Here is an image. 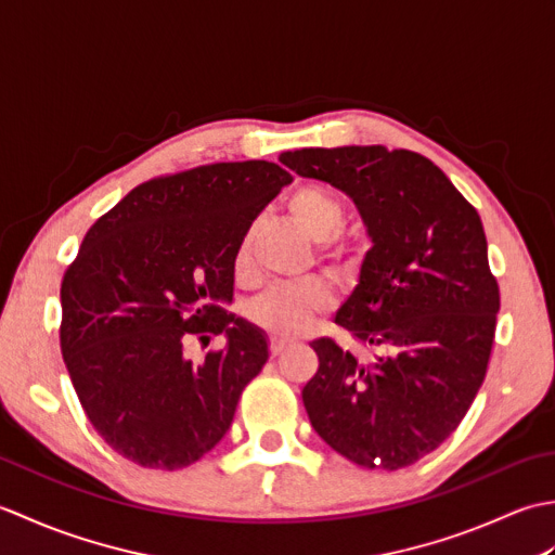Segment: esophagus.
<instances>
[{
  "instance_id": "esophagus-1",
  "label": "esophagus",
  "mask_w": 555,
  "mask_h": 555,
  "mask_svg": "<svg viewBox=\"0 0 555 555\" xmlns=\"http://www.w3.org/2000/svg\"><path fill=\"white\" fill-rule=\"evenodd\" d=\"M288 348V340H284V338H279V336H271V340H269V350H271V358H276V356H281V352H284Z\"/></svg>"
}]
</instances>
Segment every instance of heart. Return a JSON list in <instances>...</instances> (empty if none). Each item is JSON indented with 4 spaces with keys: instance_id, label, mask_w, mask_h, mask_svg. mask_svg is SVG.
<instances>
[{
    "instance_id": "b5f03b06",
    "label": "heart",
    "mask_w": 555,
    "mask_h": 555,
    "mask_svg": "<svg viewBox=\"0 0 555 555\" xmlns=\"http://www.w3.org/2000/svg\"><path fill=\"white\" fill-rule=\"evenodd\" d=\"M288 211L293 221L317 243L334 238L346 219V209L340 205V199L320 185H305L293 193L288 199ZM250 250L253 231H247L241 238L238 250H235V271L238 274H245L247 267H250ZM328 308H332V293L322 281L310 279L300 281V284L264 291L250 305V317L279 336H296L314 317H320Z\"/></svg>"
}]
</instances>
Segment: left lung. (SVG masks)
Listing matches in <instances>:
<instances>
[{
    "instance_id": "obj_1",
    "label": "left lung",
    "mask_w": 555,
    "mask_h": 555,
    "mask_svg": "<svg viewBox=\"0 0 555 555\" xmlns=\"http://www.w3.org/2000/svg\"><path fill=\"white\" fill-rule=\"evenodd\" d=\"M279 162L346 193L372 241L334 314L372 358L312 340L320 367L302 388L305 410L356 465L408 467L455 431L485 382L501 308L485 227L417 152L305 147Z\"/></svg>"
}]
</instances>
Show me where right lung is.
Masks as SVG:
<instances>
[{
  "label": "right lung",
  "instance_id": "right-lung-1",
  "mask_svg": "<svg viewBox=\"0 0 555 555\" xmlns=\"http://www.w3.org/2000/svg\"><path fill=\"white\" fill-rule=\"evenodd\" d=\"M291 181L262 159L164 176L82 238L62 281V356L90 424L131 463L188 467L229 431L269 358L262 328L227 310L235 250ZM191 335L228 346L193 365Z\"/></svg>",
  "mask_w": 555,
  "mask_h": 555
}]
</instances>
